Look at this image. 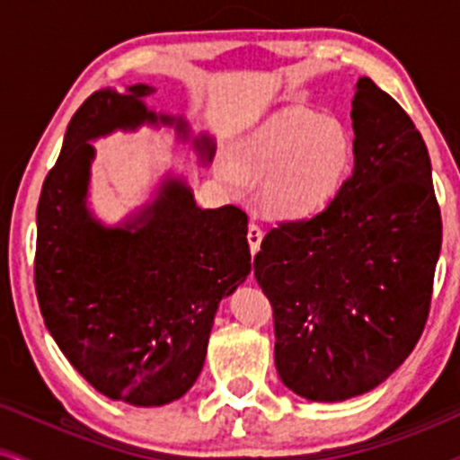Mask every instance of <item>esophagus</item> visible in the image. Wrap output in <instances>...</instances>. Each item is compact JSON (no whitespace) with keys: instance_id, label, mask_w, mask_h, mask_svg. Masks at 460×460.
Instances as JSON below:
<instances>
[{"instance_id":"1","label":"esophagus","mask_w":460,"mask_h":460,"mask_svg":"<svg viewBox=\"0 0 460 460\" xmlns=\"http://www.w3.org/2000/svg\"><path fill=\"white\" fill-rule=\"evenodd\" d=\"M247 243H250V252H252V254H256V252L261 250V243H262V230H261V226H256V224L247 226Z\"/></svg>"}]
</instances>
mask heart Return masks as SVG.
Instances as JSON below:
<instances>
[{"label": "heart", "instance_id": "obj_1", "mask_svg": "<svg viewBox=\"0 0 460 460\" xmlns=\"http://www.w3.org/2000/svg\"><path fill=\"white\" fill-rule=\"evenodd\" d=\"M241 178L261 182L262 206L278 219H304L332 202L354 164V137L345 121L306 108H287L245 134L232 147ZM219 175L232 189L239 178Z\"/></svg>", "mask_w": 460, "mask_h": 460}]
</instances>
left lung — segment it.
<instances>
[{
	"instance_id": "1",
	"label": "left lung",
	"mask_w": 460,
	"mask_h": 460,
	"mask_svg": "<svg viewBox=\"0 0 460 460\" xmlns=\"http://www.w3.org/2000/svg\"><path fill=\"white\" fill-rule=\"evenodd\" d=\"M354 172L322 213L267 232L254 276L293 394L343 402L383 385L424 332L441 210L424 138L369 77L352 100Z\"/></svg>"
}]
</instances>
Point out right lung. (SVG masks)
<instances>
[{
	"mask_svg": "<svg viewBox=\"0 0 460 460\" xmlns=\"http://www.w3.org/2000/svg\"><path fill=\"white\" fill-rule=\"evenodd\" d=\"M154 91L102 89L77 108L36 210L45 326L91 386L132 406L169 404L195 385L219 302L252 271L247 215L236 206L199 208L173 172L115 226L89 208L93 141L117 130L173 128L199 164L213 163V137L147 108Z\"/></svg>",
	"mask_w": 460,
	"mask_h": 460,
	"instance_id": "right-lung-1",
	"label": "right lung"
}]
</instances>
